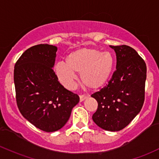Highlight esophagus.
Here are the masks:
<instances>
[{"label":"esophagus","mask_w":159,"mask_h":159,"mask_svg":"<svg viewBox=\"0 0 159 159\" xmlns=\"http://www.w3.org/2000/svg\"><path fill=\"white\" fill-rule=\"evenodd\" d=\"M87 98H88V96L84 95V94L80 95V101H81V102H82V101L84 100V99H86Z\"/></svg>","instance_id":"obj_1"}]
</instances>
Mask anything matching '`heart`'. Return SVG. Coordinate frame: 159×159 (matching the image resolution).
<instances>
[{"label": "heart", "instance_id": "obj_1", "mask_svg": "<svg viewBox=\"0 0 159 159\" xmlns=\"http://www.w3.org/2000/svg\"><path fill=\"white\" fill-rule=\"evenodd\" d=\"M114 65V57L110 52L80 49L69 53L66 62H57L53 69L59 81L66 88L72 89L75 87L76 73H80L85 86L97 88L107 81Z\"/></svg>", "mask_w": 159, "mask_h": 159}]
</instances>
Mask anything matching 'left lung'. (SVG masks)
Here are the masks:
<instances>
[{
	"instance_id": "obj_1",
	"label": "left lung",
	"mask_w": 159,
	"mask_h": 159,
	"mask_svg": "<svg viewBox=\"0 0 159 159\" xmlns=\"http://www.w3.org/2000/svg\"><path fill=\"white\" fill-rule=\"evenodd\" d=\"M116 53V70L107 84L91 95L98 102L92 116L99 128L118 131L128 126L143 105L146 65L134 49L110 46Z\"/></svg>"
}]
</instances>
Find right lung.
<instances>
[{
	"label": "right lung",
	"instance_id": "right-lung-1",
	"mask_svg": "<svg viewBox=\"0 0 159 159\" xmlns=\"http://www.w3.org/2000/svg\"><path fill=\"white\" fill-rule=\"evenodd\" d=\"M57 51L53 45H35L22 54L14 67L19 110L26 120L45 132L62 128L79 102V97L66 90L53 70Z\"/></svg>",
	"mask_w": 159,
	"mask_h": 159
}]
</instances>
